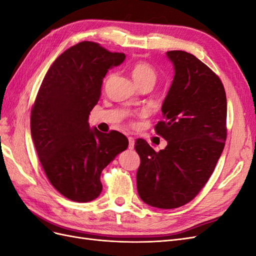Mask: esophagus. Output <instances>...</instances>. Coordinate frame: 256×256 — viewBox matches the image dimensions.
<instances>
[{
  "instance_id": "obj_1",
  "label": "esophagus",
  "mask_w": 256,
  "mask_h": 256,
  "mask_svg": "<svg viewBox=\"0 0 256 256\" xmlns=\"http://www.w3.org/2000/svg\"><path fill=\"white\" fill-rule=\"evenodd\" d=\"M128 141H129V150H134V138L132 136H128Z\"/></svg>"
}]
</instances>
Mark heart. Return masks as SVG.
Wrapping results in <instances>:
<instances>
[{"instance_id":"1","label":"heart","mask_w":256,"mask_h":256,"mask_svg":"<svg viewBox=\"0 0 256 256\" xmlns=\"http://www.w3.org/2000/svg\"><path fill=\"white\" fill-rule=\"evenodd\" d=\"M131 76L134 82L140 85L143 83H152L154 84L157 80V72L150 64L146 63L143 60H138L134 63L131 67ZM109 78V76H106V80Z\"/></svg>"}]
</instances>
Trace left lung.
I'll list each match as a JSON object with an SVG mask.
<instances>
[{
	"label": "left lung",
	"mask_w": 256,
	"mask_h": 256,
	"mask_svg": "<svg viewBox=\"0 0 256 256\" xmlns=\"http://www.w3.org/2000/svg\"><path fill=\"white\" fill-rule=\"evenodd\" d=\"M174 78L161 106L164 120L154 129L166 138L154 152L138 138V196L161 209L194 198L212 176L226 140V95L219 76L193 54L168 51Z\"/></svg>",
	"instance_id": "1"
}]
</instances>
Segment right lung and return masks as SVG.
Here are the masks:
<instances>
[{
  "label": "right lung",
  "mask_w": 256,
  "mask_h": 256,
  "mask_svg": "<svg viewBox=\"0 0 256 256\" xmlns=\"http://www.w3.org/2000/svg\"><path fill=\"white\" fill-rule=\"evenodd\" d=\"M125 58L96 42H79L53 62L38 90L30 134L49 182L74 202L99 196L102 170L128 147L118 131L102 134L88 124L108 70Z\"/></svg>",
  "instance_id": "obj_1"
}]
</instances>
